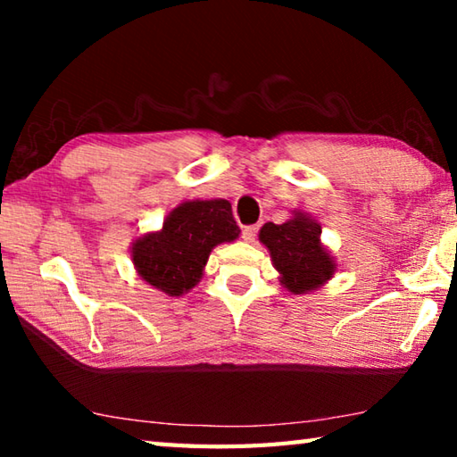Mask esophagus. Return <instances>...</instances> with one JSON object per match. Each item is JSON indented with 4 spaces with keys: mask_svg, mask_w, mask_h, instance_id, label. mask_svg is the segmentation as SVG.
<instances>
[{
    "mask_svg": "<svg viewBox=\"0 0 457 457\" xmlns=\"http://www.w3.org/2000/svg\"><path fill=\"white\" fill-rule=\"evenodd\" d=\"M256 234H258V226H245L242 229V236L245 242H253V239H256Z\"/></svg>",
    "mask_w": 457,
    "mask_h": 457,
    "instance_id": "1",
    "label": "esophagus"
}]
</instances>
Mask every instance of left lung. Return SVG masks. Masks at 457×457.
I'll use <instances>...</instances> for the list:
<instances>
[{"mask_svg":"<svg viewBox=\"0 0 457 457\" xmlns=\"http://www.w3.org/2000/svg\"><path fill=\"white\" fill-rule=\"evenodd\" d=\"M320 236V223L304 210H292L280 226L268 221L260 229L258 239L272 258L278 280L294 296L320 290L338 272L337 258Z\"/></svg>","mask_w":457,"mask_h":457,"instance_id":"obj_1","label":"left lung"}]
</instances>
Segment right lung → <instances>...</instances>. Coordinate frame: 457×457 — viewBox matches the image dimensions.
Masks as SVG:
<instances>
[{"mask_svg":"<svg viewBox=\"0 0 457 457\" xmlns=\"http://www.w3.org/2000/svg\"><path fill=\"white\" fill-rule=\"evenodd\" d=\"M237 237L228 199H187L169 212L159 229L137 236L129 252L145 284L179 298L201 282L213 247Z\"/></svg>","mask_w":457,"mask_h":457,"instance_id":"add662e5","label":"right lung"}]
</instances>
